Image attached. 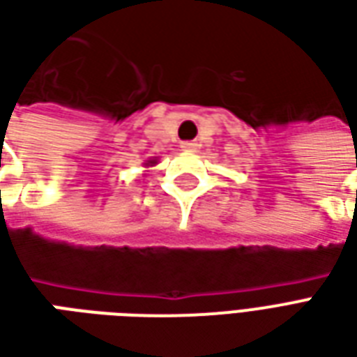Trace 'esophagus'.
<instances>
[{"mask_svg": "<svg viewBox=\"0 0 357 357\" xmlns=\"http://www.w3.org/2000/svg\"><path fill=\"white\" fill-rule=\"evenodd\" d=\"M179 147H181V151H187V153H193L195 149H197V143H193V141H183V143H181Z\"/></svg>", "mask_w": 357, "mask_h": 357, "instance_id": "esophagus-1", "label": "esophagus"}]
</instances>
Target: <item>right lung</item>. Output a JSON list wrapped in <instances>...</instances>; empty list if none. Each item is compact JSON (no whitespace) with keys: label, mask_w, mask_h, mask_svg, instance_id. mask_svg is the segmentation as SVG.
<instances>
[{"label":"right lung","mask_w":357,"mask_h":357,"mask_svg":"<svg viewBox=\"0 0 357 357\" xmlns=\"http://www.w3.org/2000/svg\"><path fill=\"white\" fill-rule=\"evenodd\" d=\"M156 164V158H149L147 160V166H155Z\"/></svg>","instance_id":"obj_1"}]
</instances>
